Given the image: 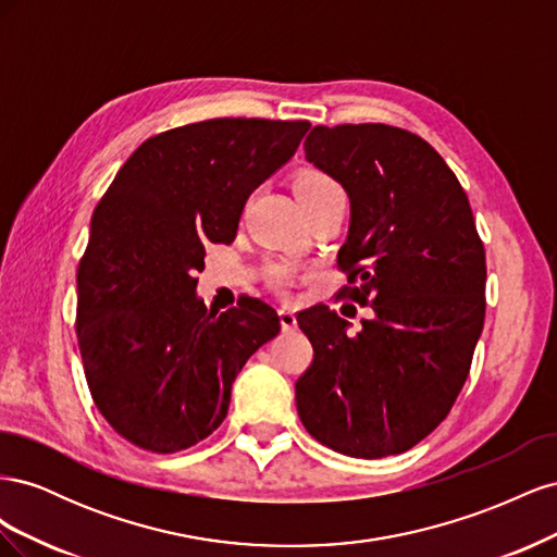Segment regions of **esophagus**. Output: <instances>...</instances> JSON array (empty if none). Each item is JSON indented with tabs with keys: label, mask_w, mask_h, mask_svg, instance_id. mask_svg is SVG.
<instances>
[{
	"label": "esophagus",
	"mask_w": 557,
	"mask_h": 557,
	"mask_svg": "<svg viewBox=\"0 0 557 557\" xmlns=\"http://www.w3.org/2000/svg\"><path fill=\"white\" fill-rule=\"evenodd\" d=\"M278 320H281V327L285 332H290V330L297 327V315H295V311L290 307H281L278 309Z\"/></svg>",
	"instance_id": "1"
}]
</instances>
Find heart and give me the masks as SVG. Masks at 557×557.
Returning <instances> with one entry per match:
<instances>
[{
    "label": "heart",
    "mask_w": 557,
    "mask_h": 557,
    "mask_svg": "<svg viewBox=\"0 0 557 557\" xmlns=\"http://www.w3.org/2000/svg\"><path fill=\"white\" fill-rule=\"evenodd\" d=\"M295 190H297L301 207H305L307 211H311L320 205H327V201L346 199V193L339 185V181H336L334 176H330L323 170L299 172L297 178H295ZM267 278H269V285H272V288L285 290L290 285V278H293V267L276 262V264L269 267Z\"/></svg>",
    "instance_id": "obj_1"
}]
</instances>
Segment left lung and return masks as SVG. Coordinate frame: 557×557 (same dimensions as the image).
Listing matches in <instances>:
<instances>
[{
  "instance_id": "8db88e82",
  "label": "left lung",
  "mask_w": 557,
  "mask_h": 557,
  "mask_svg": "<svg viewBox=\"0 0 557 557\" xmlns=\"http://www.w3.org/2000/svg\"><path fill=\"white\" fill-rule=\"evenodd\" d=\"M305 150L350 197L339 297L374 315L352 334L325 305L297 313L313 346L295 383L297 413L336 453L397 455L440 428L469 376L485 320V248L458 176L418 134L315 125Z\"/></svg>"
}]
</instances>
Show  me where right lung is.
<instances>
[{
	"label": "right lung",
	"mask_w": 557,
	"mask_h": 557,
	"mask_svg": "<svg viewBox=\"0 0 557 557\" xmlns=\"http://www.w3.org/2000/svg\"><path fill=\"white\" fill-rule=\"evenodd\" d=\"M309 121L213 117L146 139L95 207L76 272V336L90 395L137 448L176 453L223 423L232 383L281 330L242 297L195 295L205 246L232 244L246 199L288 162Z\"/></svg>",
	"instance_id": "right-lung-1"
}]
</instances>
